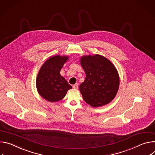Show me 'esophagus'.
Returning a JSON list of instances; mask_svg holds the SVG:
<instances>
[{
	"mask_svg": "<svg viewBox=\"0 0 155 155\" xmlns=\"http://www.w3.org/2000/svg\"><path fill=\"white\" fill-rule=\"evenodd\" d=\"M78 85H79L78 84L76 83V84H75L73 85V88H74V89H78Z\"/></svg>",
	"mask_w": 155,
	"mask_h": 155,
	"instance_id": "34e87169",
	"label": "esophagus"
}]
</instances>
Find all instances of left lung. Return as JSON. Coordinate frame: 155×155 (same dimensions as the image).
Wrapping results in <instances>:
<instances>
[{
  "instance_id": "1",
  "label": "left lung",
  "mask_w": 155,
  "mask_h": 155,
  "mask_svg": "<svg viewBox=\"0 0 155 155\" xmlns=\"http://www.w3.org/2000/svg\"><path fill=\"white\" fill-rule=\"evenodd\" d=\"M80 62L86 74L79 85L84 100L93 107L109 104L119 86V74L114 64L98 54L82 57Z\"/></svg>"
}]
</instances>
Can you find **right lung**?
Listing matches in <instances>:
<instances>
[{"label":"right lung","mask_w":155,"mask_h":155,"mask_svg":"<svg viewBox=\"0 0 155 155\" xmlns=\"http://www.w3.org/2000/svg\"><path fill=\"white\" fill-rule=\"evenodd\" d=\"M68 60L67 56L56 55L47 60L40 69L36 79L37 90L39 95L48 101L61 100L67 91L72 88L60 73Z\"/></svg>","instance_id":"1"}]
</instances>
